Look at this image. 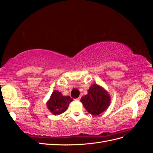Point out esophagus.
<instances>
[{
	"label": "esophagus",
	"instance_id": "1",
	"mask_svg": "<svg viewBox=\"0 0 153 153\" xmlns=\"http://www.w3.org/2000/svg\"><path fill=\"white\" fill-rule=\"evenodd\" d=\"M80 98H81V97L80 96L79 98H76V99H75V101H79L80 100Z\"/></svg>",
	"mask_w": 153,
	"mask_h": 153
}]
</instances>
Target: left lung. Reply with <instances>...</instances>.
I'll return each mask as SVG.
<instances>
[{
	"label": "left lung",
	"instance_id": "left-lung-1",
	"mask_svg": "<svg viewBox=\"0 0 153 153\" xmlns=\"http://www.w3.org/2000/svg\"><path fill=\"white\" fill-rule=\"evenodd\" d=\"M87 92V94L82 97L80 101L88 112L98 115L108 108L110 103V96L104 88L94 84Z\"/></svg>",
	"mask_w": 153,
	"mask_h": 153
}]
</instances>
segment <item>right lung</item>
<instances>
[{
	"label": "right lung",
	"instance_id": "add662e5",
	"mask_svg": "<svg viewBox=\"0 0 153 153\" xmlns=\"http://www.w3.org/2000/svg\"><path fill=\"white\" fill-rule=\"evenodd\" d=\"M73 101L70 96H63L61 92L54 91L50 98L47 101V107L50 112L53 115H60L68 109L70 102Z\"/></svg>",
	"mask_w": 153,
	"mask_h": 153
}]
</instances>
